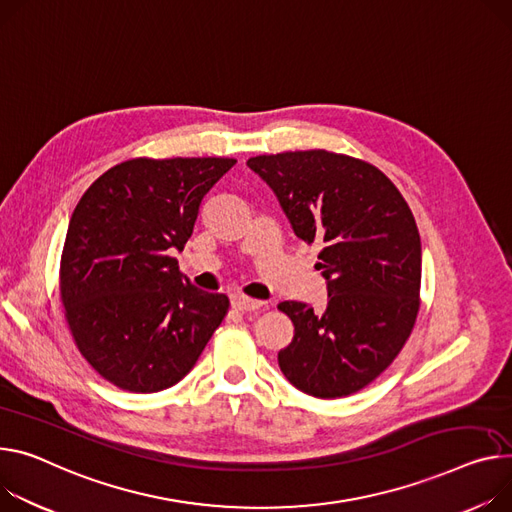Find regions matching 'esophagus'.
<instances>
[{"label":"esophagus","instance_id":"obj_1","mask_svg":"<svg viewBox=\"0 0 512 512\" xmlns=\"http://www.w3.org/2000/svg\"><path fill=\"white\" fill-rule=\"evenodd\" d=\"M231 305H233V309H238V311H258V309L264 307L262 301L250 299V297H244V295H233Z\"/></svg>","mask_w":512,"mask_h":512}]
</instances>
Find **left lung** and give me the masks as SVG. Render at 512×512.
Listing matches in <instances>:
<instances>
[{"label": "left lung", "instance_id": "obj_1", "mask_svg": "<svg viewBox=\"0 0 512 512\" xmlns=\"http://www.w3.org/2000/svg\"><path fill=\"white\" fill-rule=\"evenodd\" d=\"M246 164L277 194L297 238L324 246L316 268L328 281V305L313 313L299 301L279 303L295 326L279 367L307 396H350L393 363L416 324L414 215L381 170L344 153L285 151Z\"/></svg>", "mask_w": 512, "mask_h": 512}]
</instances>
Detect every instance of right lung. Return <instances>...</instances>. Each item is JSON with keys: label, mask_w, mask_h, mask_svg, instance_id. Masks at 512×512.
<instances>
[{"label": "right lung", "mask_w": 512, "mask_h": 512, "mask_svg": "<svg viewBox=\"0 0 512 512\" xmlns=\"http://www.w3.org/2000/svg\"><path fill=\"white\" fill-rule=\"evenodd\" d=\"M233 157H135L106 170L77 203L61 254L59 293L77 350L133 393L178 383L227 316L229 299L182 279L203 196Z\"/></svg>", "instance_id": "right-lung-1"}]
</instances>
